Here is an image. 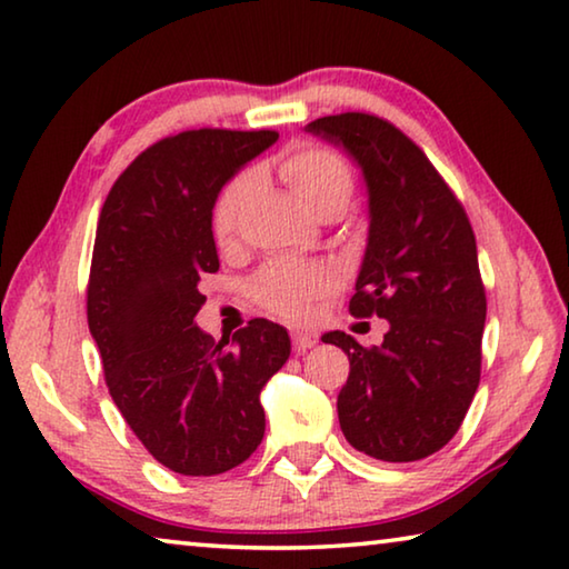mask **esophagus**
<instances>
[{"instance_id": "esophagus-1", "label": "esophagus", "mask_w": 569, "mask_h": 569, "mask_svg": "<svg viewBox=\"0 0 569 569\" xmlns=\"http://www.w3.org/2000/svg\"><path fill=\"white\" fill-rule=\"evenodd\" d=\"M291 339H293V351L296 353H306L308 349H313V346H316V336L303 333V331H293Z\"/></svg>"}]
</instances>
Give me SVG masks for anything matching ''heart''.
Here are the masks:
<instances>
[{
	"instance_id": "1",
	"label": "heart",
	"mask_w": 569,
	"mask_h": 569,
	"mask_svg": "<svg viewBox=\"0 0 569 569\" xmlns=\"http://www.w3.org/2000/svg\"><path fill=\"white\" fill-rule=\"evenodd\" d=\"M278 172L296 192V198L321 216L329 208H346L351 198V168L339 152L319 146H296L278 162ZM253 178L240 172L218 192L213 206V233L226 243L233 236L240 208H243ZM333 288V273L321 263H288L276 261L263 266L250 283V293L258 303L278 316L301 319L311 301Z\"/></svg>"
}]
</instances>
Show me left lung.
<instances>
[{
  "label": "left lung",
  "instance_id": "1",
  "mask_svg": "<svg viewBox=\"0 0 569 569\" xmlns=\"http://www.w3.org/2000/svg\"><path fill=\"white\" fill-rule=\"evenodd\" d=\"M306 132L361 170L369 236L349 308L389 321L373 349L321 336L351 363L336 401L341 431L373 459H423L457 435L479 387L487 298L475 233L429 158L387 120L343 112Z\"/></svg>",
  "mask_w": 569,
  "mask_h": 569
}]
</instances>
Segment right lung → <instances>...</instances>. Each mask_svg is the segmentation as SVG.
<instances>
[{
    "instance_id": "obj_1",
    "label": "right lung",
    "mask_w": 569,
    "mask_h": 569,
    "mask_svg": "<svg viewBox=\"0 0 569 569\" xmlns=\"http://www.w3.org/2000/svg\"><path fill=\"white\" fill-rule=\"evenodd\" d=\"M278 140L273 130H188L130 162L94 236L88 323L114 407L162 467L213 477L253 455L261 391L291 356L283 326L253 319L213 341L196 323L200 276L220 268L218 192Z\"/></svg>"
}]
</instances>
